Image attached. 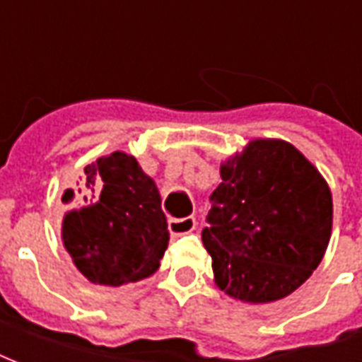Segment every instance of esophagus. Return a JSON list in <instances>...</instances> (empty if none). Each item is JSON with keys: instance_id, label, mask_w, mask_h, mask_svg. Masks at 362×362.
Instances as JSON below:
<instances>
[{"instance_id": "1", "label": "esophagus", "mask_w": 362, "mask_h": 362, "mask_svg": "<svg viewBox=\"0 0 362 362\" xmlns=\"http://www.w3.org/2000/svg\"><path fill=\"white\" fill-rule=\"evenodd\" d=\"M196 228V219L194 217H182V219H170L168 221V230L173 236L186 235Z\"/></svg>"}]
</instances>
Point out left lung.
I'll list each match as a JSON object with an SVG mask.
<instances>
[{
  "mask_svg": "<svg viewBox=\"0 0 362 362\" xmlns=\"http://www.w3.org/2000/svg\"><path fill=\"white\" fill-rule=\"evenodd\" d=\"M202 230L215 283L244 303L291 295L324 258L332 192L291 143L256 139L221 166Z\"/></svg>",
  "mask_w": 362,
  "mask_h": 362,
  "instance_id": "left-lung-1",
  "label": "left lung"
}]
</instances>
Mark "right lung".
<instances>
[{
	"instance_id": "1",
	"label": "right lung",
	"mask_w": 362,
	"mask_h": 362,
	"mask_svg": "<svg viewBox=\"0 0 362 362\" xmlns=\"http://www.w3.org/2000/svg\"><path fill=\"white\" fill-rule=\"evenodd\" d=\"M83 202L64 217L62 236L77 269L93 283L118 287L157 272L168 225L153 178L126 153L85 166ZM74 199L67 189L64 199Z\"/></svg>"
}]
</instances>
